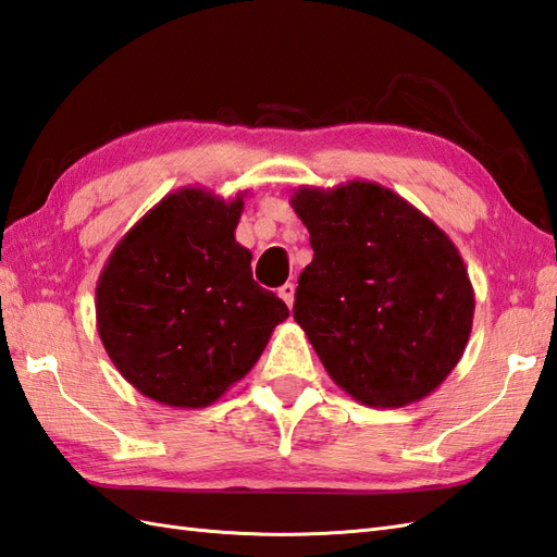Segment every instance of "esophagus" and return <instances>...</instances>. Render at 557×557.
<instances>
[{
	"label": "esophagus",
	"instance_id": "esophagus-1",
	"mask_svg": "<svg viewBox=\"0 0 557 557\" xmlns=\"http://www.w3.org/2000/svg\"><path fill=\"white\" fill-rule=\"evenodd\" d=\"M294 292H296V287H294V284L292 282H287V284H282V287H280V296H282V301L284 304H287L289 308H292V304H294Z\"/></svg>",
	"mask_w": 557,
	"mask_h": 557
}]
</instances>
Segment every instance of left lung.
<instances>
[{
  "mask_svg": "<svg viewBox=\"0 0 557 557\" xmlns=\"http://www.w3.org/2000/svg\"><path fill=\"white\" fill-rule=\"evenodd\" d=\"M292 206L313 249L294 320L330 377L370 408L430 396L472 332L474 292L456 244L416 206L368 180L299 187Z\"/></svg>",
  "mask_w": 557,
  "mask_h": 557,
  "instance_id": "1",
  "label": "left lung"
}]
</instances>
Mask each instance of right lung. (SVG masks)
<instances>
[{"label": "right lung", "mask_w": 557, "mask_h": 557, "mask_svg": "<svg viewBox=\"0 0 557 557\" xmlns=\"http://www.w3.org/2000/svg\"><path fill=\"white\" fill-rule=\"evenodd\" d=\"M244 194L163 197L115 244L97 282V330L139 394L206 408L261 358L289 308L251 275L235 239Z\"/></svg>", "instance_id": "add662e5"}]
</instances>
